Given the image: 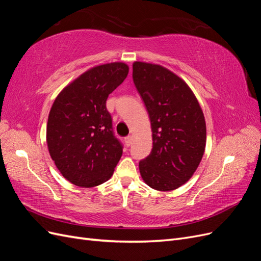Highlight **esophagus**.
I'll use <instances>...</instances> for the list:
<instances>
[{"label":"esophagus","instance_id":"34e87169","mask_svg":"<svg viewBox=\"0 0 261 261\" xmlns=\"http://www.w3.org/2000/svg\"><path fill=\"white\" fill-rule=\"evenodd\" d=\"M124 141H125V145L127 146V147H129V146H130V144H132V136L125 137V138H124Z\"/></svg>","mask_w":261,"mask_h":261}]
</instances>
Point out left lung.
Returning <instances> with one entry per match:
<instances>
[{"label": "left lung", "instance_id": "1", "mask_svg": "<svg viewBox=\"0 0 261 261\" xmlns=\"http://www.w3.org/2000/svg\"><path fill=\"white\" fill-rule=\"evenodd\" d=\"M133 81L144 100L152 130V150L139 162L153 189L168 192L193 176L206 147V121L188 85L170 69L134 62Z\"/></svg>", "mask_w": 261, "mask_h": 261}]
</instances>
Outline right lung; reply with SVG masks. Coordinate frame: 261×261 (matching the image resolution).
<instances>
[{"label": "right lung", "mask_w": 261, "mask_h": 261, "mask_svg": "<svg viewBox=\"0 0 261 261\" xmlns=\"http://www.w3.org/2000/svg\"><path fill=\"white\" fill-rule=\"evenodd\" d=\"M122 62L87 70L55 98L46 124V144L61 174L81 187H93L113 175L123 147L113 134L106 103L128 74Z\"/></svg>", "instance_id": "obj_1"}]
</instances>
